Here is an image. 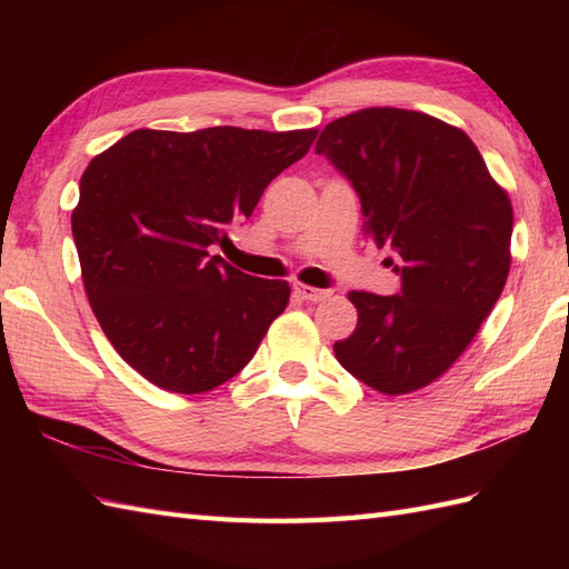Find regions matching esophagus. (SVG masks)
<instances>
[{
    "mask_svg": "<svg viewBox=\"0 0 569 569\" xmlns=\"http://www.w3.org/2000/svg\"><path fill=\"white\" fill-rule=\"evenodd\" d=\"M296 293L308 300V303H320V300H328L332 296L330 288H312L306 283H296Z\"/></svg>",
    "mask_w": 569,
    "mask_h": 569,
    "instance_id": "obj_1",
    "label": "esophagus"
}]
</instances>
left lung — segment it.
I'll return each mask as SVG.
<instances>
[{"instance_id":"8db88e82","label":"left lung","mask_w":569,"mask_h":569,"mask_svg":"<svg viewBox=\"0 0 569 569\" xmlns=\"http://www.w3.org/2000/svg\"><path fill=\"white\" fill-rule=\"evenodd\" d=\"M325 156L357 190L365 232L401 291H352L359 320L335 357L361 383L401 396L432 383L475 340L511 269L513 210L462 129L430 114L369 107L320 131Z\"/></svg>"}]
</instances>
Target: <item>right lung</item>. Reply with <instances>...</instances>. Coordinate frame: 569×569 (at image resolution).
I'll return each mask as SVG.
<instances>
[{
  "instance_id": "add662e5",
  "label": "right lung",
  "mask_w": 569,
  "mask_h": 569,
  "mask_svg": "<svg viewBox=\"0 0 569 569\" xmlns=\"http://www.w3.org/2000/svg\"><path fill=\"white\" fill-rule=\"evenodd\" d=\"M316 134L137 129L84 168L70 220L84 293L107 340L143 379L204 393L257 355L291 288L241 273L210 247L247 220Z\"/></svg>"
}]
</instances>
